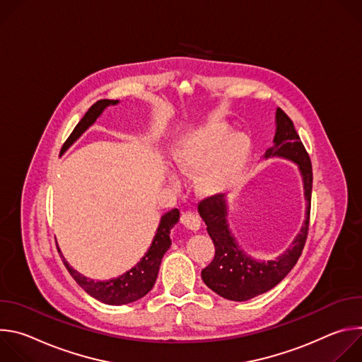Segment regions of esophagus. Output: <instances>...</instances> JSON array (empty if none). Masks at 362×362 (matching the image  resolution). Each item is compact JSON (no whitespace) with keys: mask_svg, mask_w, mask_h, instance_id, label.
<instances>
[{"mask_svg":"<svg viewBox=\"0 0 362 362\" xmlns=\"http://www.w3.org/2000/svg\"><path fill=\"white\" fill-rule=\"evenodd\" d=\"M180 221H182V223L185 225V228H187L189 230L196 232V230H199V228H200V219H199V216L194 215L193 212H185V214H182Z\"/></svg>","mask_w":362,"mask_h":362,"instance_id":"esophagus-1","label":"esophagus"}]
</instances>
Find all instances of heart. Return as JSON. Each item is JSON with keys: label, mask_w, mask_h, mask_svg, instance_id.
<instances>
[{"label": "heart", "mask_w": 362, "mask_h": 362, "mask_svg": "<svg viewBox=\"0 0 362 362\" xmlns=\"http://www.w3.org/2000/svg\"><path fill=\"white\" fill-rule=\"evenodd\" d=\"M250 158V140L225 122H208L176 143L173 159L186 176H196V190L204 196L229 194L242 183ZM170 180L176 185L177 177Z\"/></svg>", "instance_id": "heart-1"}]
</instances>
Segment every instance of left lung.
Segmentation results:
<instances>
[{"mask_svg": "<svg viewBox=\"0 0 362 362\" xmlns=\"http://www.w3.org/2000/svg\"><path fill=\"white\" fill-rule=\"evenodd\" d=\"M284 158L299 166L303 180L306 211L300 232L292 245L274 261H256L247 256L235 240L226 221L228 206L223 196H211L199 202V214L215 245L214 261L202 269V279L214 292L229 300H247L276 286L295 267L306 242L311 214L313 165L292 120L281 109L276 110V133L274 146L265 159Z\"/></svg>", "mask_w": 362, "mask_h": 362, "instance_id": "left-lung-1", "label": "left lung"}]
</instances>
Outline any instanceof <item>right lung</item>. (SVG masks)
<instances>
[{
  "label": "right lung",
  "instance_id": "1",
  "mask_svg": "<svg viewBox=\"0 0 362 362\" xmlns=\"http://www.w3.org/2000/svg\"><path fill=\"white\" fill-rule=\"evenodd\" d=\"M117 103L119 100H107V98L95 101L94 105L88 109V112L84 115V117L78 122V124L74 127L73 133L69 136L66 143L63 144L62 153H64L97 120V117L103 113V110L109 106L117 105ZM179 218H180L179 209H172L168 214H165L160 219L158 232L154 235V239L148 250L146 252V255L141 257L140 262L134 268L120 275L119 278H113L109 281H93L90 278H86L76 269H73L69 265V262L64 259V256L63 255L60 256L70 275L90 296L107 305H126L143 298L153 288L154 282H156L159 268L162 264V257L172 245L170 229L177 223Z\"/></svg>",
  "mask_w": 362,
  "mask_h": 362
}]
</instances>
